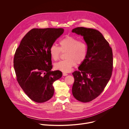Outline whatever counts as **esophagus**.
Instances as JSON below:
<instances>
[{
	"label": "esophagus",
	"instance_id": "1",
	"mask_svg": "<svg viewBox=\"0 0 129 129\" xmlns=\"http://www.w3.org/2000/svg\"><path fill=\"white\" fill-rule=\"evenodd\" d=\"M67 75H68L67 73H65V72H63V76H67Z\"/></svg>",
	"mask_w": 129,
	"mask_h": 129
}]
</instances>
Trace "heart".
I'll return each instance as SVG.
<instances>
[{
    "label": "heart",
    "mask_w": 129,
    "mask_h": 129,
    "mask_svg": "<svg viewBox=\"0 0 129 129\" xmlns=\"http://www.w3.org/2000/svg\"><path fill=\"white\" fill-rule=\"evenodd\" d=\"M60 47L52 45L49 48L51 59L57 61L61 52H66L65 60L54 64V68L63 72H69L77 64L83 63L88 54V45L83 40H79L74 37L67 36L59 41Z\"/></svg>",
    "instance_id": "heart-1"
}]
</instances>
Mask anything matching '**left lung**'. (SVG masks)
Returning a JSON list of instances; mask_svg holds the SVG:
<instances>
[{"mask_svg":"<svg viewBox=\"0 0 129 129\" xmlns=\"http://www.w3.org/2000/svg\"><path fill=\"white\" fill-rule=\"evenodd\" d=\"M72 32L81 35L88 45V54L79 70L72 73L75 82L72 94L78 101L87 103L100 95L111 77L112 48L98 30L78 27Z\"/></svg>","mask_w":129,"mask_h":129,"instance_id":"left-lung-1","label":"left lung"}]
</instances>
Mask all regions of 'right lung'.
Listing matches in <instances>:
<instances>
[{"label": "right lung", "mask_w": 129, "mask_h": 129, "mask_svg": "<svg viewBox=\"0 0 129 129\" xmlns=\"http://www.w3.org/2000/svg\"><path fill=\"white\" fill-rule=\"evenodd\" d=\"M62 28H33L22 39L14 58L16 79L32 101L43 103L54 93L53 83L62 77L60 70L51 71L50 46L63 33Z\"/></svg>", "instance_id": "1"}]
</instances>
